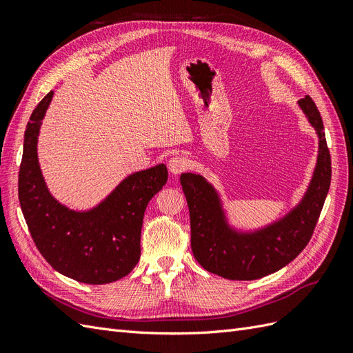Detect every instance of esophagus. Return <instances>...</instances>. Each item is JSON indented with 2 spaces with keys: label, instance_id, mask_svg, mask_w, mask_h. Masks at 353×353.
Listing matches in <instances>:
<instances>
[{
  "label": "esophagus",
  "instance_id": "34e87169",
  "mask_svg": "<svg viewBox=\"0 0 353 353\" xmlns=\"http://www.w3.org/2000/svg\"><path fill=\"white\" fill-rule=\"evenodd\" d=\"M188 165H190V160L185 156H181V154L170 157L168 160V168L170 170V174H174V175L183 172L184 169H187Z\"/></svg>",
  "mask_w": 353,
  "mask_h": 353
}]
</instances>
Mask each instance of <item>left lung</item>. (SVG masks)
I'll return each instance as SVG.
<instances>
[{
    "label": "left lung",
    "instance_id": "1",
    "mask_svg": "<svg viewBox=\"0 0 353 353\" xmlns=\"http://www.w3.org/2000/svg\"><path fill=\"white\" fill-rule=\"evenodd\" d=\"M318 137V156L307 188L296 206L258 228L230 221L219 191L194 172L181 174L191 223V250L206 271L228 280H258L290 263L312 237L331 183L324 125L312 99L297 101Z\"/></svg>",
    "mask_w": 353,
    "mask_h": 353
}]
</instances>
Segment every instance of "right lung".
<instances>
[{
	"label": "right lung",
	"instance_id": "obj_1",
	"mask_svg": "<svg viewBox=\"0 0 353 353\" xmlns=\"http://www.w3.org/2000/svg\"><path fill=\"white\" fill-rule=\"evenodd\" d=\"M52 91L28 122L19 172V201L32 239L57 272L85 284H108L140 261L144 212L168 181L165 163L125 176L97 205L72 209L54 196L42 175L38 138Z\"/></svg>",
	"mask_w": 353,
	"mask_h": 353
}]
</instances>
